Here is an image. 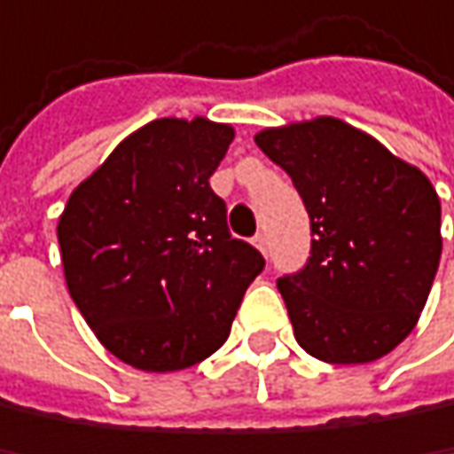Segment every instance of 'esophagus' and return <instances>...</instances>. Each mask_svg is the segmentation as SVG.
Returning a JSON list of instances; mask_svg holds the SVG:
<instances>
[{
    "mask_svg": "<svg viewBox=\"0 0 454 454\" xmlns=\"http://www.w3.org/2000/svg\"><path fill=\"white\" fill-rule=\"evenodd\" d=\"M254 246H256V248H259V251L267 256V251H270V243H267V238H264V235H256V238H254Z\"/></svg>",
    "mask_w": 454,
    "mask_h": 454,
    "instance_id": "34e87169",
    "label": "esophagus"
}]
</instances>
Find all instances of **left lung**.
<instances>
[{"mask_svg": "<svg viewBox=\"0 0 454 454\" xmlns=\"http://www.w3.org/2000/svg\"><path fill=\"white\" fill-rule=\"evenodd\" d=\"M254 139L288 171L312 222L307 267L278 280L299 346L331 364L380 359L418 325L439 270L431 179L333 115Z\"/></svg>", "mask_w": 454, "mask_h": 454, "instance_id": "left-lung-1", "label": "left lung"}]
</instances>
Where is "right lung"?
Wrapping results in <instances>:
<instances>
[{"mask_svg":"<svg viewBox=\"0 0 454 454\" xmlns=\"http://www.w3.org/2000/svg\"><path fill=\"white\" fill-rule=\"evenodd\" d=\"M235 129L155 118L71 192L58 240L71 299L100 343L145 372H174L230 336L262 254L227 232L208 179Z\"/></svg>","mask_w":454,"mask_h":454,"instance_id":"right-lung-1","label":"right lung"}]
</instances>
